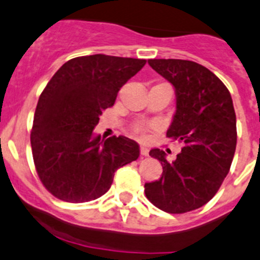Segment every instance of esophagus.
Listing matches in <instances>:
<instances>
[{"label":"esophagus","instance_id":"34e87169","mask_svg":"<svg viewBox=\"0 0 260 260\" xmlns=\"http://www.w3.org/2000/svg\"><path fill=\"white\" fill-rule=\"evenodd\" d=\"M140 154L141 156H146L149 154V150L146 148H144V146H140Z\"/></svg>","mask_w":260,"mask_h":260}]
</instances>
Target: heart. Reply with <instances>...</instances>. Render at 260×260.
<instances>
[{
    "label": "heart",
    "mask_w": 260,
    "mask_h": 260,
    "mask_svg": "<svg viewBox=\"0 0 260 260\" xmlns=\"http://www.w3.org/2000/svg\"><path fill=\"white\" fill-rule=\"evenodd\" d=\"M145 130H146V127L144 126L143 124H138V125H135V126H134V131H135L136 134H139V135H140L141 138H144V134H145Z\"/></svg>",
    "instance_id": "1"
}]
</instances>
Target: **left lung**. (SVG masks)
Masks as SVG:
<instances>
[{
  "instance_id": "obj_1",
  "label": "left lung",
  "mask_w": 260,
  "mask_h": 260,
  "mask_svg": "<svg viewBox=\"0 0 260 260\" xmlns=\"http://www.w3.org/2000/svg\"><path fill=\"white\" fill-rule=\"evenodd\" d=\"M149 66L173 84L177 111L167 138L183 144L169 163L160 149L149 155L163 167L160 179L145 183V196L169 214H184L206 205L230 171L236 148V116L225 84L196 61L149 59Z\"/></svg>"
}]
</instances>
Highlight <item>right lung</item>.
I'll return each mask as SVG.
<instances>
[{"mask_svg": "<svg viewBox=\"0 0 260 260\" xmlns=\"http://www.w3.org/2000/svg\"><path fill=\"white\" fill-rule=\"evenodd\" d=\"M145 59L94 54L64 63L38 101L30 141L40 181L56 199L88 202L106 193L117 168L140 155L125 136H93L100 115Z\"/></svg>", "mask_w": 260, "mask_h": 260, "instance_id": "obj_1", "label": "right lung"}]
</instances>
